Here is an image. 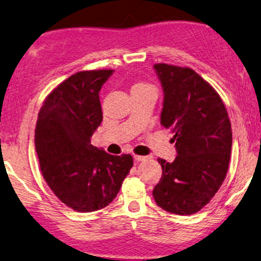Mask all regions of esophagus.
Wrapping results in <instances>:
<instances>
[{
  "label": "esophagus",
  "mask_w": 261,
  "mask_h": 261,
  "mask_svg": "<svg viewBox=\"0 0 261 261\" xmlns=\"http://www.w3.org/2000/svg\"><path fill=\"white\" fill-rule=\"evenodd\" d=\"M147 157L146 156H140V155H134V160L136 161V162H142V161H144L146 160Z\"/></svg>",
  "instance_id": "esophagus-1"
}]
</instances>
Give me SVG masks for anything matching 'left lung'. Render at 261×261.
Here are the masks:
<instances>
[{
    "label": "left lung",
    "mask_w": 261,
    "mask_h": 261,
    "mask_svg": "<svg viewBox=\"0 0 261 261\" xmlns=\"http://www.w3.org/2000/svg\"><path fill=\"white\" fill-rule=\"evenodd\" d=\"M163 88L161 125L172 129L177 157L159 159L162 178L152 191L156 203L191 215L211 201L227 174L232 146L227 109L214 88L191 68L153 66Z\"/></svg>",
    "instance_id": "1"
}]
</instances>
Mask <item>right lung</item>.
I'll list each match as a JSON object with an SVG mask.
<instances>
[{
	"label": "right lung",
	"mask_w": 261,
	"mask_h": 261,
	"mask_svg": "<svg viewBox=\"0 0 261 261\" xmlns=\"http://www.w3.org/2000/svg\"><path fill=\"white\" fill-rule=\"evenodd\" d=\"M113 70L71 75L49 93L38 114L34 146L46 182L75 212L108 206L133 166V157L114 156L91 144L102 120L99 91Z\"/></svg>",
	"instance_id": "add662e5"
}]
</instances>
